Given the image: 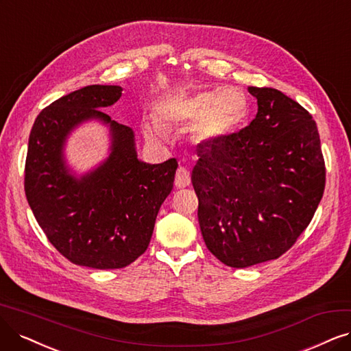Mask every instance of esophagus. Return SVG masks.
<instances>
[{
  "instance_id": "obj_1",
  "label": "esophagus",
  "mask_w": 351,
  "mask_h": 351,
  "mask_svg": "<svg viewBox=\"0 0 351 351\" xmlns=\"http://www.w3.org/2000/svg\"><path fill=\"white\" fill-rule=\"evenodd\" d=\"M191 184V175L189 171L184 166H179L175 176V186L176 188H186Z\"/></svg>"
}]
</instances>
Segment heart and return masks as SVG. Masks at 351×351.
<instances>
[{
  "mask_svg": "<svg viewBox=\"0 0 351 351\" xmlns=\"http://www.w3.org/2000/svg\"><path fill=\"white\" fill-rule=\"evenodd\" d=\"M158 115L143 120V133L150 141H166L167 127H189L195 124L198 140H215L232 134L249 114V101L237 89L219 93L204 90L193 95L176 94L159 104Z\"/></svg>",
  "mask_w": 351,
  "mask_h": 351,
  "instance_id": "heart-1",
  "label": "heart"
}]
</instances>
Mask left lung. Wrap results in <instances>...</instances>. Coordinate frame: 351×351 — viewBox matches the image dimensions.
Returning <instances> with one entry per match:
<instances>
[{"mask_svg": "<svg viewBox=\"0 0 351 351\" xmlns=\"http://www.w3.org/2000/svg\"><path fill=\"white\" fill-rule=\"evenodd\" d=\"M254 120L197 147L192 185L208 250L230 267L280 257L313 219L326 188L315 121L274 88L249 86Z\"/></svg>", "mask_w": 351, "mask_h": 351, "instance_id": "left-lung-1", "label": "left lung"}]
</instances>
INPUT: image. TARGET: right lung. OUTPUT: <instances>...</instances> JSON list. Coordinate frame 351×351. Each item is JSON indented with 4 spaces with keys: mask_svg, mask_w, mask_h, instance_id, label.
<instances>
[{
    "mask_svg": "<svg viewBox=\"0 0 351 351\" xmlns=\"http://www.w3.org/2000/svg\"><path fill=\"white\" fill-rule=\"evenodd\" d=\"M121 93L115 85L73 90L42 110L29 137L24 191L30 208L51 245L85 267L121 269L147 250L178 169L176 159L140 162L132 128L99 111ZM89 118L110 124L112 153L94 173L76 180L64 166L61 149L70 130Z\"/></svg>",
    "mask_w": 351,
    "mask_h": 351,
    "instance_id": "obj_1",
    "label": "right lung"
}]
</instances>
